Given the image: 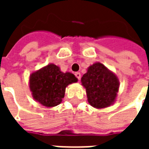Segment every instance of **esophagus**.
Returning <instances> with one entry per match:
<instances>
[{
  "label": "esophagus",
  "mask_w": 149,
  "mask_h": 149,
  "mask_svg": "<svg viewBox=\"0 0 149 149\" xmlns=\"http://www.w3.org/2000/svg\"><path fill=\"white\" fill-rule=\"evenodd\" d=\"M75 76H76V77L78 79V81H80V80H81V75L80 72H76V73H75Z\"/></svg>",
  "instance_id": "esophagus-1"
}]
</instances>
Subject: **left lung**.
I'll return each mask as SVG.
<instances>
[{"instance_id": "obj_1", "label": "left lung", "mask_w": 149, "mask_h": 149, "mask_svg": "<svg viewBox=\"0 0 149 149\" xmlns=\"http://www.w3.org/2000/svg\"><path fill=\"white\" fill-rule=\"evenodd\" d=\"M81 84L87 94L88 101L96 109L112 105L117 97L120 82L115 73L100 62L94 63L81 77Z\"/></svg>"}]
</instances>
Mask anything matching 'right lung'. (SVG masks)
Instances as JSON below:
<instances>
[{
  "mask_svg": "<svg viewBox=\"0 0 149 149\" xmlns=\"http://www.w3.org/2000/svg\"><path fill=\"white\" fill-rule=\"evenodd\" d=\"M77 81L71 72H63L57 65L49 64L31 73L29 88L34 100L50 108L61 103L66 87Z\"/></svg>",
  "mask_w": 149,
  "mask_h": 149,
  "instance_id": "obj_1",
  "label": "right lung"
}]
</instances>
